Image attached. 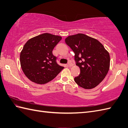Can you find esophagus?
Returning a JSON list of instances; mask_svg holds the SVG:
<instances>
[{
	"label": "esophagus",
	"instance_id": "1",
	"mask_svg": "<svg viewBox=\"0 0 128 128\" xmlns=\"http://www.w3.org/2000/svg\"><path fill=\"white\" fill-rule=\"evenodd\" d=\"M68 66L69 67H71L73 66V64L70 63V62H69V63H68Z\"/></svg>",
	"mask_w": 128,
	"mask_h": 128
}]
</instances>
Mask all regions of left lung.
<instances>
[{
	"label": "left lung",
	"mask_w": 128,
	"mask_h": 128,
	"mask_svg": "<svg viewBox=\"0 0 128 128\" xmlns=\"http://www.w3.org/2000/svg\"><path fill=\"white\" fill-rule=\"evenodd\" d=\"M65 42L72 49L80 73L74 81L83 88H96L102 80L110 68V57L107 50L96 38L83 34L68 36Z\"/></svg>",
	"instance_id": "obj_1"
}]
</instances>
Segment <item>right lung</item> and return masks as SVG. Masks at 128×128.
I'll return each mask as SVG.
<instances>
[{
	"label": "right lung",
	"instance_id": "1",
	"mask_svg": "<svg viewBox=\"0 0 128 128\" xmlns=\"http://www.w3.org/2000/svg\"><path fill=\"white\" fill-rule=\"evenodd\" d=\"M61 39L60 36L44 33L26 43L20 54V63L23 73L30 81L45 84L64 69L56 63V58L52 52Z\"/></svg>",
	"mask_w": 128,
	"mask_h": 128
}]
</instances>
